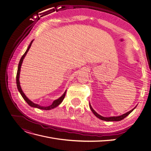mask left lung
Wrapping results in <instances>:
<instances>
[{"mask_svg": "<svg viewBox=\"0 0 151 151\" xmlns=\"http://www.w3.org/2000/svg\"><path fill=\"white\" fill-rule=\"evenodd\" d=\"M136 106L134 108V109H133L132 110H131L130 111H129V112H127L126 114H123V115H120V116H110V117H104V116H101V115H99L98 114L97 112H95V110L92 108V107H91V104H90V103H89V107H90V109H91V111L92 112H93V113L95 115V116H97V118H99V119H101V120H104V121H107V122H115V121H120V120H123V119H124V118L125 117H127L130 113H132L133 111V110L136 107Z\"/></svg>", "mask_w": 151, "mask_h": 151, "instance_id": "obj_1", "label": "left lung"}]
</instances>
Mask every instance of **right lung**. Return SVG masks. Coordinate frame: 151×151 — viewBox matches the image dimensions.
I'll return each instance as SVG.
<instances>
[{"mask_svg": "<svg viewBox=\"0 0 151 151\" xmlns=\"http://www.w3.org/2000/svg\"><path fill=\"white\" fill-rule=\"evenodd\" d=\"M32 41H33V40H32L31 42H30V44L29 45V46L27 49V50H26L25 53L23 55V56L22 57L20 60H19V64H18V70H17V78H16V81H17V88H18V90L19 91V93L21 94L22 96L23 97V98L24 99V100L27 102L28 103V104L29 105V106H30L31 107H36V108H38L39 109H42V110H50V109H54L56 107H57L58 105L62 103V102L63 101V100L65 98V94H66V91L65 92L64 94L60 97L58 98V99L57 100H55L53 103H52L50 106H47V107H43V106H39V105L38 104H35L32 102V101H31L28 98L25 96V94L23 93V92L21 88V86H20V84H19V73H20V69H21V67H22V62H23V60L24 59V57L26 56V55H27V52H28L29 48L31 47V44L32 43Z\"/></svg>", "mask_w": 151, "mask_h": 151, "instance_id": "1", "label": "right lung"}]
</instances>
